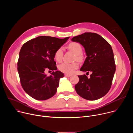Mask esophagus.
<instances>
[{"mask_svg": "<svg viewBox=\"0 0 133 133\" xmlns=\"http://www.w3.org/2000/svg\"><path fill=\"white\" fill-rule=\"evenodd\" d=\"M65 76L66 77H70L71 76V75H69V74H65Z\"/></svg>", "mask_w": 133, "mask_h": 133, "instance_id": "1", "label": "esophagus"}]
</instances>
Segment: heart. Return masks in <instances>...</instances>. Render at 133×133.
I'll return each instance as SVG.
<instances>
[{"label": "heart", "mask_w": 133, "mask_h": 133, "mask_svg": "<svg viewBox=\"0 0 133 133\" xmlns=\"http://www.w3.org/2000/svg\"><path fill=\"white\" fill-rule=\"evenodd\" d=\"M67 47L70 51H72L76 55L75 59L78 61H82L83 56L81 54L82 53V47L80 44L77 42H71L68 45ZM63 56V49L62 48H59L54 53V59L57 62L59 63L62 61ZM78 66L79 65L77 62L71 63H63L59 65L58 69L62 72L70 74H72L75 69L78 68Z\"/></svg>", "instance_id": "obj_1"}]
</instances>
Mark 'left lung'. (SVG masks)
I'll list each match as a JSON object with an SVG mask.
<instances>
[{
	"label": "left lung",
	"mask_w": 133,
	"mask_h": 133,
	"mask_svg": "<svg viewBox=\"0 0 133 133\" xmlns=\"http://www.w3.org/2000/svg\"><path fill=\"white\" fill-rule=\"evenodd\" d=\"M71 41L82 45L87 56L80 70L91 72L90 78L86 75L78 76L79 80L75 90L85 99H99L109 90L116 70L112 48L104 38L94 32H85Z\"/></svg>",
	"instance_id": "1"
}]
</instances>
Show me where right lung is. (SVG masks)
<instances>
[{"label":"right lung","instance_id":"obj_1","mask_svg":"<svg viewBox=\"0 0 133 133\" xmlns=\"http://www.w3.org/2000/svg\"><path fill=\"white\" fill-rule=\"evenodd\" d=\"M50 36H39L25 43L19 55L17 69L21 85L33 98L44 101L52 97L64 74L57 70L54 53L68 39ZM53 71L50 77L44 72Z\"/></svg>","mask_w":133,"mask_h":133}]
</instances>
